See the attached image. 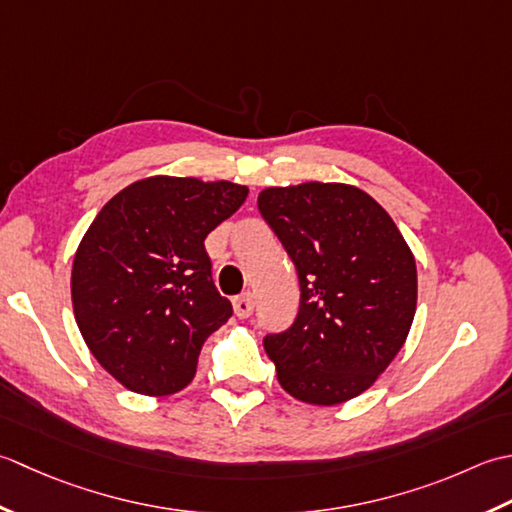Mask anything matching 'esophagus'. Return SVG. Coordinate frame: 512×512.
Wrapping results in <instances>:
<instances>
[{"mask_svg":"<svg viewBox=\"0 0 512 512\" xmlns=\"http://www.w3.org/2000/svg\"><path fill=\"white\" fill-rule=\"evenodd\" d=\"M254 307H256V302H254V296L249 294H243V296H238V298H234V314L238 316V318H249L254 314Z\"/></svg>","mask_w":512,"mask_h":512,"instance_id":"34e87169","label":"esophagus"}]
</instances>
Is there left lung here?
Listing matches in <instances>:
<instances>
[{
    "label": "left lung",
    "mask_w": 512,
    "mask_h": 512,
    "mask_svg": "<svg viewBox=\"0 0 512 512\" xmlns=\"http://www.w3.org/2000/svg\"><path fill=\"white\" fill-rule=\"evenodd\" d=\"M258 210L296 267L294 325L263 347L296 400L331 406L378 380L409 336L417 271L380 203L344 183L267 187Z\"/></svg>",
    "instance_id": "1"
}]
</instances>
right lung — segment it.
<instances>
[{"mask_svg":"<svg viewBox=\"0 0 512 512\" xmlns=\"http://www.w3.org/2000/svg\"><path fill=\"white\" fill-rule=\"evenodd\" d=\"M247 187L150 176L103 205L72 263V307L92 356L125 389L170 395L192 382L203 342L234 314L205 238Z\"/></svg>","mask_w":512,"mask_h":512,"instance_id":"right-lung-1","label":"right lung"}]
</instances>
